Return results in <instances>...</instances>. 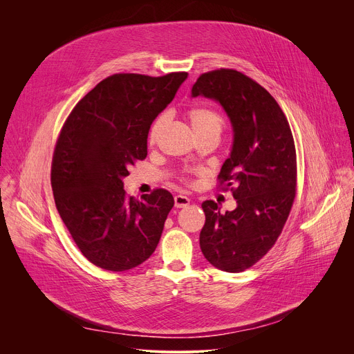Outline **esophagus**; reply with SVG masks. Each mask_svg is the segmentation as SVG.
I'll return each mask as SVG.
<instances>
[{
  "label": "esophagus",
  "instance_id": "obj_1",
  "mask_svg": "<svg viewBox=\"0 0 354 354\" xmlns=\"http://www.w3.org/2000/svg\"><path fill=\"white\" fill-rule=\"evenodd\" d=\"M174 200H175V207H178V209L187 207V206L190 205V198L186 197V196H183V194H176V196L174 197Z\"/></svg>",
  "mask_w": 354,
  "mask_h": 354
}]
</instances>
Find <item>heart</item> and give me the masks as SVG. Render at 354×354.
<instances>
[{"instance_id":"heart-1","label":"heart","mask_w":354,"mask_h":354,"mask_svg":"<svg viewBox=\"0 0 354 354\" xmlns=\"http://www.w3.org/2000/svg\"><path fill=\"white\" fill-rule=\"evenodd\" d=\"M187 119L190 123L192 130L194 131V134H200V133H214L218 134L221 133L223 129V118L213 109L209 108H193L187 112ZM164 116L158 118L153 126L149 129V134H148V140L149 142H154L164 126Z\"/></svg>"}]
</instances>
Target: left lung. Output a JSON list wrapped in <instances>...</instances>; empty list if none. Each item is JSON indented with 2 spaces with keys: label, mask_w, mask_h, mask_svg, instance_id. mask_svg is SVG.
Masks as SVG:
<instances>
[{
  "label": "left lung",
  "mask_w": 354,
  "mask_h": 354,
  "mask_svg": "<svg viewBox=\"0 0 354 354\" xmlns=\"http://www.w3.org/2000/svg\"><path fill=\"white\" fill-rule=\"evenodd\" d=\"M205 96L224 109L232 127L230 157L218 179L232 190L236 207L221 214L206 200V224L200 232L205 258L217 269L239 273L263 258L290 214L297 161L288 122L274 97L235 70L201 74L192 97Z\"/></svg>",
  "instance_id": "8db88e82"
}]
</instances>
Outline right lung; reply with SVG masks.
Instances as JSON below:
<instances>
[{
	"instance_id": "obj_1",
	"label": "right lung",
	"mask_w": 354,
	"mask_h": 354,
	"mask_svg": "<svg viewBox=\"0 0 354 354\" xmlns=\"http://www.w3.org/2000/svg\"><path fill=\"white\" fill-rule=\"evenodd\" d=\"M186 78L108 77L80 100L60 133L52 165L56 207L82 255L100 269H133L160 242L172 194L157 189L136 200L123 179L147 157L149 127Z\"/></svg>"
}]
</instances>
